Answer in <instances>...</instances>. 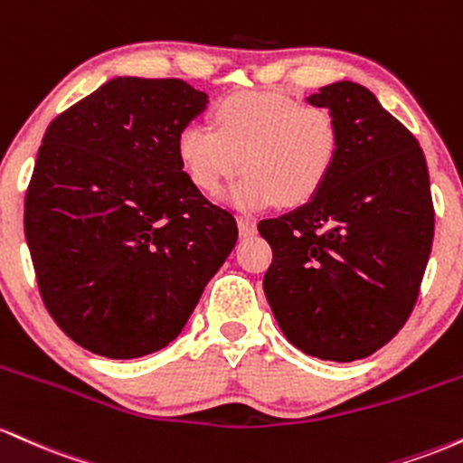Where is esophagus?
Returning a JSON list of instances; mask_svg holds the SVG:
<instances>
[{
  "instance_id": "obj_1",
  "label": "esophagus",
  "mask_w": 463,
  "mask_h": 463,
  "mask_svg": "<svg viewBox=\"0 0 463 463\" xmlns=\"http://www.w3.org/2000/svg\"><path fill=\"white\" fill-rule=\"evenodd\" d=\"M238 232L241 236H253L258 232V222L253 218H238Z\"/></svg>"
}]
</instances>
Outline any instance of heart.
<instances>
[{
	"mask_svg": "<svg viewBox=\"0 0 463 463\" xmlns=\"http://www.w3.org/2000/svg\"><path fill=\"white\" fill-rule=\"evenodd\" d=\"M216 128L192 122L176 135V157L192 184L216 192L247 170L222 199L238 210L301 205L328 179L339 128L326 107L282 93L241 91L214 109Z\"/></svg>",
	"mask_w": 463,
	"mask_h": 463,
	"instance_id": "b5f03b06",
	"label": "heart"
}]
</instances>
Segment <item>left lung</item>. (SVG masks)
Masks as SVG:
<instances>
[{
	"mask_svg": "<svg viewBox=\"0 0 463 463\" xmlns=\"http://www.w3.org/2000/svg\"><path fill=\"white\" fill-rule=\"evenodd\" d=\"M339 128L328 179L298 210L258 222L273 249L264 295L304 354L350 363L389 344L411 315L435 212L418 139L350 80L306 98Z\"/></svg>",
	"mask_w": 463,
	"mask_h": 463,
	"instance_id": "8db88e82",
	"label": "left lung"
}]
</instances>
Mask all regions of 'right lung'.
Instances as JSON below:
<instances>
[{"instance_id": "add662e5", "label": "right lung", "mask_w": 463, "mask_h": 463, "mask_svg": "<svg viewBox=\"0 0 463 463\" xmlns=\"http://www.w3.org/2000/svg\"><path fill=\"white\" fill-rule=\"evenodd\" d=\"M207 107L179 78L118 76L50 122L25 192L41 299L85 350L137 358L179 336L238 241L176 157Z\"/></svg>"}]
</instances>
